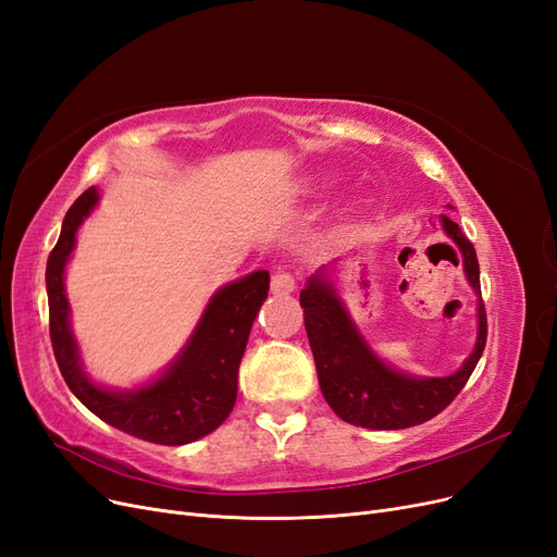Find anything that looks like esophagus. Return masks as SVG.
Masks as SVG:
<instances>
[{
	"instance_id": "esophagus-1",
	"label": "esophagus",
	"mask_w": 557,
	"mask_h": 557,
	"mask_svg": "<svg viewBox=\"0 0 557 557\" xmlns=\"http://www.w3.org/2000/svg\"><path fill=\"white\" fill-rule=\"evenodd\" d=\"M272 293L278 295V297H285V295L295 293V278H293V274H288V272H276V274L272 276Z\"/></svg>"
}]
</instances>
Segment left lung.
I'll return each instance as SVG.
<instances>
[{
	"label": "left lung",
	"instance_id": "obj_1",
	"mask_svg": "<svg viewBox=\"0 0 557 557\" xmlns=\"http://www.w3.org/2000/svg\"><path fill=\"white\" fill-rule=\"evenodd\" d=\"M440 223L448 239L460 248L465 276L479 297L474 350L450 376H413L385 364L364 342L356 320L346 309V301L332 283L336 262L320 267L299 293L320 391L332 411L350 425L367 430H404L425 423L442 413L462 391L483 356L487 320L481 299L476 250L448 215H442Z\"/></svg>",
	"mask_w": 557,
	"mask_h": 557
}]
</instances>
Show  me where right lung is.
Returning <instances> with one entry per match:
<instances>
[{
  "label": "right lung",
  "mask_w": 557,
  "mask_h": 557,
  "mask_svg": "<svg viewBox=\"0 0 557 557\" xmlns=\"http://www.w3.org/2000/svg\"><path fill=\"white\" fill-rule=\"evenodd\" d=\"M97 201V188H88L74 201L46 264L50 342L62 379L83 407L104 423L150 444H193L225 423L237 401L239 364L252 320L269 293V272L258 269L215 290L190 339L153 381L129 391L99 385L83 369L64 290V269L76 246V232Z\"/></svg>",
  "instance_id": "1"
}]
</instances>
